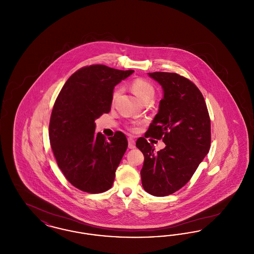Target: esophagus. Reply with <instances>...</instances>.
Segmentation results:
<instances>
[{
	"label": "esophagus",
	"mask_w": 254,
	"mask_h": 254,
	"mask_svg": "<svg viewBox=\"0 0 254 254\" xmlns=\"http://www.w3.org/2000/svg\"><path fill=\"white\" fill-rule=\"evenodd\" d=\"M127 141H128V147L134 148L135 147V140L133 139L132 137H128Z\"/></svg>",
	"instance_id": "obj_1"
}]
</instances>
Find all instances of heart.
I'll return each instance as SVG.
<instances>
[{
  "label": "heart",
  "instance_id": "heart-1",
  "mask_svg": "<svg viewBox=\"0 0 254 254\" xmlns=\"http://www.w3.org/2000/svg\"><path fill=\"white\" fill-rule=\"evenodd\" d=\"M130 86L132 88L133 92L139 97L142 101H145L148 98H152L154 95L153 85H151L148 81H146L145 79H143V78L134 79L131 82V84H130ZM118 94H119V89H115L112 93V96H111V100H112L113 103L115 102ZM129 128L132 131H136L138 129V127L135 125L131 126Z\"/></svg>",
  "mask_w": 254,
  "mask_h": 254
}]
</instances>
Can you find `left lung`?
I'll return each instance as SVG.
<instances>
[{
    "label": "left lung",
    "mask_w": 254,
    "mask_h": 254,
    "mask_svg": "<svg viewBox=\"0 0 254 254\" xmlns=\"http://www.w3.org/2000/svg\"><path fill=\"white\" fill-rule=\"evenodd\" d=\"M148 75L164 89L159 111L145 137L136 146L144 154L142 185L146 192L163 197L174 193L190 180L208 153L211 142L210 118L199 88L177 73ZM162 138L166 147L157 153L146 141Z\"/></svg>",
    "instance_id": "8db88e82"
}]
</instances>
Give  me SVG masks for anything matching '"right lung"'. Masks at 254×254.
I'll list each match as a JSON object with an SVG mask.
<instances>
[{
	"mask_svg": "<svg viewBox=\"0 0 254 254\" xmlns=\"http://www.w3.org/2000/svg\"><path fill=\"white\" fill-rule=\"evenodd\" d=\"M134 70L86 65L68 78L49 121V141L57 165L73 187L87 193L109 190L127 147L121 131L107 139L95 132V120L109 113L114 86Z\"/></svg>",
	"mask_w": 254,
	"mask_h": 254,
	"instance_id": "1",
	"label": "right lung"
}]
</instances>
